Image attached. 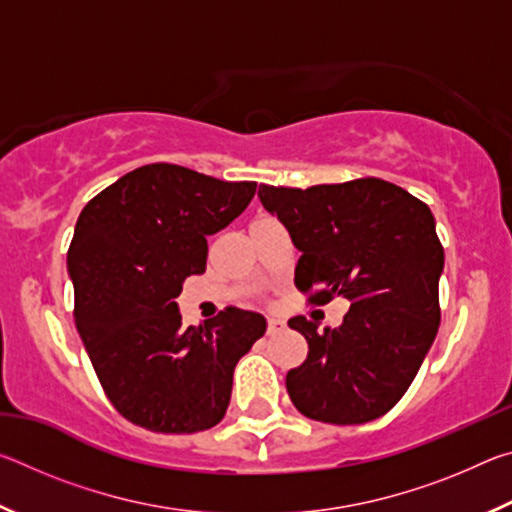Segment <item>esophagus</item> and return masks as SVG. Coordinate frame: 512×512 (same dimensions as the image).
<instances>
[{
    "label": "esophagus",
    "mask_w": 512,
    "mask_h": 512,
    "mask_svg": "<svg viewBox=\"0 0 512 512\" xmlns=\"http://www.w3.org/2000/svg\"><path fill=\"white\" fill-rule=\"evenodd\" d=\"M284 329H287V323H284V320H280V318H268V336L280 334V332H284Z\"/></svg>",
    "instance_id": "esophagus-1"
}]
</instances>
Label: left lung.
Listing matches in <instances>:
<instances>
[{
	"label": "left lung",
	"mask_w": 512,
	"mask_h": 512,
	"mask_svg": "<svg viewBox=\"0 0 512 512\" xmlns=\"http://www.w3.org/2000/svg\"><path fill=\"white\" fill-rule=\"evenodd\" d=\"M259 201L300 250L296 287L311 302L350 300L343 323L320 332L296 316L309 354L287 391L311 420L363 424L400 402L438 334L445 253L436 219L406 189L379 178L307 189L259 185Z\"/></svg>",
	"instance_id": "left-lung-1"
}]
</instances>
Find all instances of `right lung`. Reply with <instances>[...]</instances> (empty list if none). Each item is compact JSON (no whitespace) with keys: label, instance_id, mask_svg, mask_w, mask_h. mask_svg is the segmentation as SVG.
<instances>
[{"label":"right lung","instance_id":"obj_1","mask_svg":"<svg viewBox=\"0 0 512 512\" xmlns=\"http://www.w3.org/2000/svg\"><path fill=\"white\" fill-rule=\"evenodd\" d=\"M255 183L146 164L83 207L67 253L74 320L103 391L137 427L196 433L219 424L239 359L266 318L228 307L185 325L176 298L205 273L207 237L228 228Z\"/></svg>","mask_w":512,"mask_h":512}]
</instances>
